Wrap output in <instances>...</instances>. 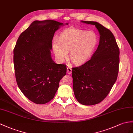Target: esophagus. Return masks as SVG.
<instances>
[{
	"instance_id": "obj_1",
	"label": "esophagus",
	"mask_w": 133,
	"mask_h": 133,
	"mask_svg": "<svg viewBox=\"0 0 133 133\" xmlns=\"http://www.w3.org/2000/svg\"><path fill=\"white\" fill-rule=\"evenodd\" d=\"M67 73L68 74H71L72 73V69L71 67H67Z\"/></svg>"
}]
</instances>
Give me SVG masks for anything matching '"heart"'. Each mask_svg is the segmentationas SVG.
I'll return each mask as SVG.
<instances>
[{
  "instance_id": "heart-1",
  "label": "heart",
  "mask_w": 133,
  "mask_h": 133,
  "mask_svg": "<svg viewBox=\"0 0 133 133\" xmlns=\"http://www.w3.org/2000/svg\"><path fill=\"white\" fill-rule=\"evenodd\" d=\"M98 38L93 32L76 28L67 29L62 33L58 40L52 42V49L55 57L60 62L68 57L72 63L81 65L88 62L97 45Z\"/></svg>"
}]
</instances>
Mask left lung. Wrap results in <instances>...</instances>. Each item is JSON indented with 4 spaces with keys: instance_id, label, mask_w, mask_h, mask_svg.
Here are the masks:
<instances>
[{
    "instance_id": "obj_1",
    "label": "left lung",
    "mask_w": 133,
    "mask_h": 133,
    "mask_svg": "<svg viewBox=\"0 0 133 133\" xmlns=\"http://www.w3.org/2000/svg\"><path fill=\"white\" fill-rule=\"evenodd\" d=\"M81 22L94 25L99 32L100 41L90 60L81 66L72 68L73 89L79 103L93 105L107 96L116 81L119 50L110 30L96 21Z\"/></svg>"
}]
</instances>
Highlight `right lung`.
Masks as SVG:
<instances>
[{
    "mask_svg": "<svg viewBox=\"0 0 133 133\" xmlns=\"http://www.w3.org/2000/svg\"><path fill=\"white\" fill-rule=\"evenodd\" d=\"M63 25L52 20L34 21L20 35L14 48L18 87L36 104H44L52 99L66 74V66L55 63L50 51L54 33Z\"/></svg>",
    "mask_w": 133,
    "mask_h": 133,
    "instance_id": "add662e5",
    "label": "right lung"
}]
</instances>
